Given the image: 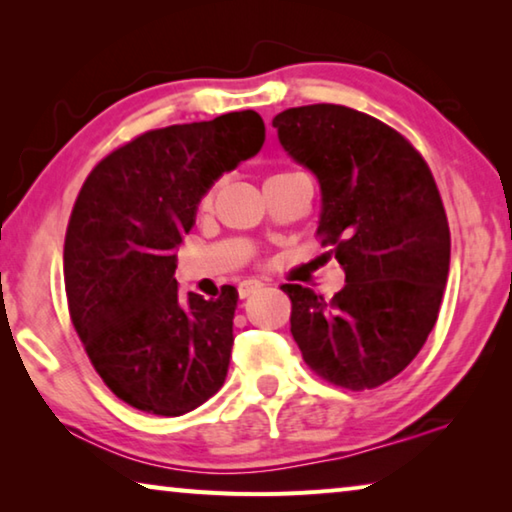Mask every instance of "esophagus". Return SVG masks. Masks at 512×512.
Masks as SVG:
<instances>
[{"label": "esophagus", "instance_id": "obj_1", "mask_svg": "<svg viewBox=\"0 0 512 512\" xmlns=\"http://www.w3.org/2000/svg\"><path fill=\"white\" fill-rule=\"evenodd\" d=\"M259 289H262V284H259V282H253V280L241 282V284H239V298L244 300V298H248V296H253V293H257Z\"/></svg>", "mask_w": 512, "mask_h": 512}]
</instances>
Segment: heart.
Here are the masks:
<instances>
[{
    "mask_svg": "<svg viewBox=\"0 0 512 512\" xmlns=\"http://www.w3.org/2000/svg\"><path fill=\"white\" fill-rule=\"evenodd\" d=\"M280 176H291V173H275V176H271V178H280ZM268 178V180H271ZM216 187L219 185H210V189H207V192L203 194V198H201V207H210L212 205V201H214V194H216Z\"/></svg>",
    "mask_w": 512,
    "mask_h": 512,
    "instance_id": "b5f03b06",
    "label": "heart"
}]
</instances>
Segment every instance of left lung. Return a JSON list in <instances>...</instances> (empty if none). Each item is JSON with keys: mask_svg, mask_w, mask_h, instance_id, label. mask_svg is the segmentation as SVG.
<instances>
[{"mask_svg": "<svg viewBox=\"0 0 512 512\" xmlns=\"http://www.w3.org/2000/svg\"><path fill=\"white\" fill-rule=\"evenodd\" d=\"M277 137L320 183L316 237L345 287L332 300L284 284L291 334L318 377L366 391L400 375L436 325L449 273V223L427 160L366 112L314 103L280 112Z\"/></svg>", "mask_w": 512, "mask_h": 512, "instance_id": "1", "label": "left lung"}]
</instances>
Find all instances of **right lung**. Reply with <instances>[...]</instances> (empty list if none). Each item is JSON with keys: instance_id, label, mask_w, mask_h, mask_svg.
Wrapping results in <instances>:
<instances>
[{"instance_id": "obj_1", "label": "right lung", "mask_w": 512, "mask_h": 512, "mask_svg": "<svg viewBox=\"0 0 512 512\" xmlns=\"http://www.w3.org/2000/svg\"><path fill=\"white\" fill-rule=\"evenodd\" d=\"M264 144L255 110L137 135L85 178L67 223V307L94 370L137 411L183 415L228 375L237 291L178 289L176 246L223 171Z\"/></svg>"}]
</instances>
